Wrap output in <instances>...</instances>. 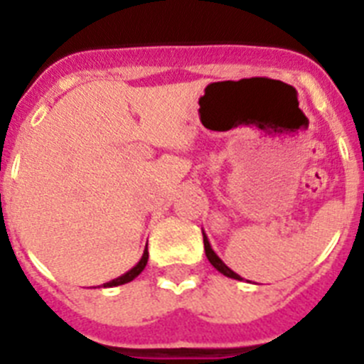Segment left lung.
<instances>
[{
	"label": "left lung",
	"instance_id": "obj_1",
	"mask_svg": "<svg viewBox=\"0 0 364 364\" xmlns=\"http://www.w3.org/2000/svg\"><path fill=\"white\" fill-rule=\"evenodd\" d=\"M202 235H204V250H205V257H208V260L211 262V266H213L215 269H218V272L222 273V275H226V277L230 279H237V281H242V277H240L239 273H235L233 269L228 268L224 262H222L220 257L217 255V253L213 252V247H211L210 240H208V235L204 233V230H202Z\"/></svg>",
	"mask_w": 364,
	"mask_h": 364
}]
</instances>
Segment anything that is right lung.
I'll return each instance as SVG.
<instances>
[{"instance_id":"obj_1","label":"right lung","mask_w":364,"mask_h":364,"mask_svg":"<svg viewBox=\"0 0 364 364\" xmlns=\"http://www.w3.org/2000/svg\"><path fill=\"white\" fill-rule=\"evenodd\" d=\"M147 259H149V253H147V246H146L142 259L138 260L136 264H134L129 272H125L124 275H120V277H117V279H112V281L105 282V284H102V286H104V288H112V286H120V284H125V282H131L133 279H136L138 275L144 272V268H146V264H147Z\"/></svg>"}]
</instances>
